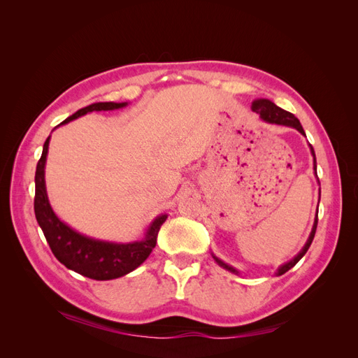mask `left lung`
Segmentation results:
<instances>
[{
  "mask_svg": "<svg viewBox=\"0 0 358 358\" xmlns=\"http://www.w3.org/2000/svg\"><path fill=\"white\" fill-rule=\"evenodd\" d=\"M251 109H252L254 112H257L259 116H262V119H264L266 122H270V124H278V125L292 127V128H296L297 131H299V133H301L303 136H306V134H305V129H303V127H301L300 121H299V119H297L294 115L289 113V112H287V110H284V109H280V107H278L275 103H272L270 100H266V99L255 100V101L252 103V106H251ZM309 148H310V154H312V157H313V169H315V173H317L315 150H313L312 145H309ZM320 197H321V189H320ZM317 224H318V210H317L315 222H313V227H312V231H310V234H309V239H308V242L305 243V246H303L301 251H300L294 258L291 259V262H288V263L282 264V266H280V267L276 270V275H278V276L284 275L285 272H288V270H289L291 267H294V266L300 262L301 257L308 252V249H309V246H310V243H312V241H313V237H315ZM212 257H213L215 262L218 263L221 267H224V268H227V270H230L231 273H236V275L239 273L234 267H231V266H229V264H225L224 262H221V259H220L218 257H215L213 254H212Z\"/></svg>",
  "mask_w": 358,
  "mask_h": 358,
  "instance_id": "1",
  "label": "left lung"
}]
</instances>
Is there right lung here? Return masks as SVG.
<instances>
[{"instance_id":"add662e5","label":"right lung","mask_w":358,"mask_h":358,"mask_svg":"<svg viewBox=\"0 0 358 358\" xmlns=\"http://www.w3.org/2000/svg\"><path fill=\"white\" fill-rule=\"evenodd\" d=\"M125 106L127 103H94L69 116L59 125L69 124L73 119H78L79 116H83L90 112L115 110ZM49 140L50 136L46 138L45 145H43L41 158L37 162L34 212L37 222L43 230V234L46 237L53 255L67 268L95 280H110L133 272L152 252V249L157 245L158 231L161 225L167 220V215L157 216L152 224L148 227L145 239L129 243H115L92 239V237L83 236L70 229L52 210L48 199L45 166Z\"/></svg>"}]
</instances>
